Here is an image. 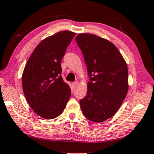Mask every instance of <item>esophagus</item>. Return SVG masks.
<instances>
[{"label": "esophagus", "instance_id": "1", "mask_svg": "<svg viewBox=\"0 0 154 154\" xmlns=\"http://www.w3.org/2000/svg\"><path fill=\"white\" fill-rule=\"evenodd\" d=\"M78 84H79V82H78V81H75L74 83H73V90L76 88Z\"/></svg>", "mask_w": 154, "mask_h": 154}]
</instances>
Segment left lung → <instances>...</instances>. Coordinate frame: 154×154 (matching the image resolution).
I'll return each mask as SVG.
<instances>
[{"instance_id":"left-lung-1","label":"left lung","mask_w":154,"mask_h":154,"mask_svg":"<svg viewBox=\"0 0 154 154\" xmlns=\"http://www.w3.org/2000/svg\"><path fill=\"white\" fill-rule=\"evenodd\" d=\"M83 54L90 81L86 96L80 100L83 115L102 122L117 112L128 91V69L122 56L110 42L91 34L75 37Z\"/></svg>"}]
</instances>
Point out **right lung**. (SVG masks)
Here are the masks:
<instances>
[{
    "mask_svg": "<svg viewBox=\"0 0 154 154\" xmlns=\"http://www.w3.org/2000/svg\"><path fill=\"white\" fill-rule=\"evenodd\" d=\"M75 33L62 31L37 46L23 73V88L29 106L47 119L59 116L71 97L69 85L61 77V60Z\"/></svg>",
    "mask_w": 154,
    "mask_h": 154,
    "instance_id": "right-lung-1",
    "label": "right lung"
}]
</instances>
